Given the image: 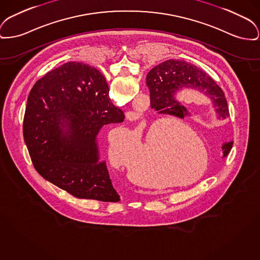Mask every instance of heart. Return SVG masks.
Returning a JSON list of instances; mask_svg holds the SVG:
<instances>
[{"label": "heart", "mask_w": 260, "mask_h": 260, "mask_svg": "<svg viewBox=\"0 0 260 260\" xmlns=\"http://www.w3.org/2000/svg\"><path fill=\"white\" fill-rule=\"evenodd\" d=\"M172 119H161L153 122L142 139L137 142L127 131H119L109 139L108 156L116 168L129 172L141 180H151L157 172L163 180H171L178 174L176 159L177 142L165 144L172 126ZM136 153H135L134 152Z\"/></svg>", "instance_id": "obj_1"}]
</instances>
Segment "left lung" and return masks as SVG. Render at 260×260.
<instances>
[{"label": "left lung", "instance_id": "left-lung-1", "mask_svg": "<svg viewBox=\"0 0 260 260\" xmlns=\"http://www.w3.org/2000/svg\"><path fill=\"white\" fill-rule=\"evenodd\" d=\"M150 91V105L162 114L174 115L180 119L188 117V111L176 99L180 89L196 88L209 96L220 120L229 118V107L224 92L210 77L192 63L181 60H167L154 67L146 76ZM233 141L223 144V156L229 154Z\"/></svg>", "mask_w": 260, "mask_h": 260}]
</instances>
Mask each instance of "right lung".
<instances>
[{
  "label": "right lung",
  "instance_id": "obj_1",
  "mask_svg": "<svg viewBox=\"0 0 260 260\" xmlns=\"http://www.w3.org/2000/svg\"><path fill=\"white\" fill-rule=\"evenodd\" d=\"M123 119L98 70L77 61L61 64L39 79L27 98L23 138L34 168L77 199L120 201L106 163L99 161L97 135L104 124Z\"/></svg>",
  "mask_w": 260,
  "mask_h": 260
}]
</instances>
